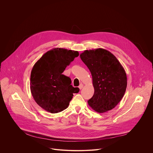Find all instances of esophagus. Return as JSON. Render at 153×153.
<instances>
[{
  "label": "esophagus",
  "mask_w": 153,
  "mask_h": 153,
  "mask_svg": "<svg viewBox=\"0 0 153 153\" xmlns=\"http://www.w3.org/2000/svg\"><path fill=\"white\" fill-rule=\"evenodd\" d=\"M83 84H80V85H79V88L80 89H82L83 88Z\"/></svg>",
  "instance_id": "esophagus-1"
}]
</instances>
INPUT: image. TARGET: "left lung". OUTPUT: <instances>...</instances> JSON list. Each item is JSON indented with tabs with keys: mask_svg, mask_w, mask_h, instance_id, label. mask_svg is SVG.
<instances>
[{
	"mask_svg": "<svg viewBox=\"0 0 153 153\" xmlns=\"http://www.w3.org/2000/svg\"><path fill=\"white\" fill-rule=\"evenodd\" d=\"M91 71L94 94L88 101L98 113L114 109L123 98L127 88L126 71L117 58L103 48L85 50L80 55Z\"/></svg>",
	"mask_w": 153,
	"mask_h": 153,
	"instance_id": "left-lung-1",
	"label": "left lung"
}]
</instances>
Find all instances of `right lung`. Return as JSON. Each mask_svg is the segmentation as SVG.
Wrapping results in <instances>:
<instances>
[{
    "mask_svg": "<svg viewBox=\"0 0 153 153\" xmlns=\"http://www.w3.org/2000/svg\"><path fill=\"white\" fill-rule=\"evenodd\" d=\"M77 51L62 48L50 50L35 64L30 74V91L36 103L52 114L67 109L73 94L79 88H74L71 80L62 73L67 66L79 56Z\"/></svg>",
    "mask_w": 153,
    "mask_h": 153,
    "instance_id": "obj_1",
    "label": "right lung"
}]
</instances>
